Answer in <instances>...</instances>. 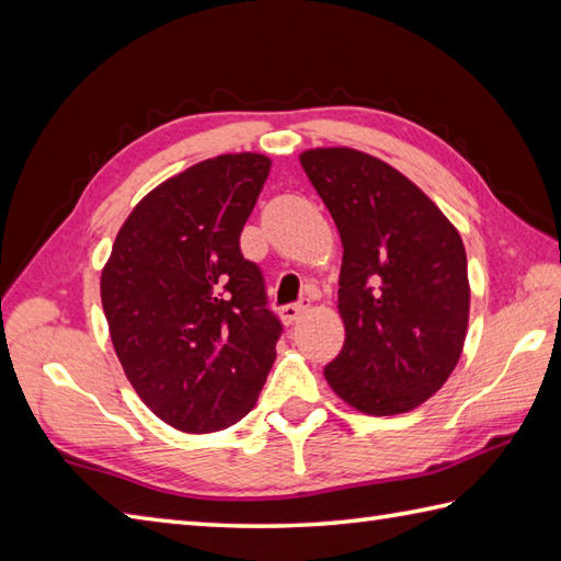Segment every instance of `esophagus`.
Wrapping results in <instances>:
<instances>
[{
  "mask_svg": "<svg viewBox=\"0 0 561 561\" xmlns=\"http://www.w3.org/2000/svg\"><path fill=\"white\" fill-rule=\"evenodd\" d=\"M304 313H306V306H304V304H287V306L279 308V318H282L287 325L296 323V320H299Z\"/></svg>",
  "mask_w": 561,
  "mask_h": 561,
  "instance_id": "34e87169",
  "label": "esophagus"
}]
</instances>
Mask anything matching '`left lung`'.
Here are the masks:
<instances>
[{
  "instance_id": "8db88e82",
  "label": "left lung",
  "mask_w": 561,
  "mask_h": 561,
  "mask_svg": "<svg viewBox=\"0 0 561 561\" xmlns=\"http://www.w3.org/2000/svg\"><path fill=\"white\" fill-rule=\"evenodd\" d=\"M299 161L344 250V344L325 380L364 414L412 412L446 383L468 335L462 238L408 175L371 153L318 147Z\"/></svg>"
}]
</instances>
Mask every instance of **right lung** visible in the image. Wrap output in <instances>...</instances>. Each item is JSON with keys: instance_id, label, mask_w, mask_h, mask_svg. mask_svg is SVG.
I'll list each match as a JSON object with an SVG mask.
<instances>
[{"instance_id": "right-lung-1", "label": "right lung", "mask_w": 561, "mask_h": 561, "mask_svg": "<svg viewBox=\"0 0 561 561\" xmlns=\"http://www.w3.org/2000/svg\"><path fill=\"white\" fill-rule=\"evenodd\" d=\"M270 165L265 153H221L163 181L129 211L101 272L125 376L178 432L241 422L277 356L282 323L238 245Z\"/></svg>"}]
</instances>
